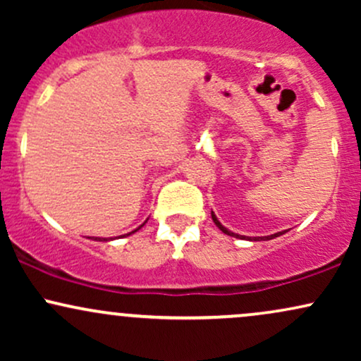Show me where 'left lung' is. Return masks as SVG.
Listing matches in <instances>:
<instances>
[{"label": "left lung", "mask_w": 361, "mask_h": 361, "mask_svg": "<svg viewBox=\"0 0 361 361\" xmlns=\"http://www.w3.org/2000/svg\"><path fill=\"white\" fill-rule=\"evenodd\" d=\"M212 221H214V224L215 226L219 227V229L222 231L224 234H227V235H233V238H238V239H247V241H268V239H273V238H279V235H281L283 233H276V234H271V235H264V238H247V235H239V234H235V233H233V231H229L227 229V227H224L221 222H219V219L215 217V214L212 212Z\"/></svg>", "instance_id": "8db88e82"}]
</instances>
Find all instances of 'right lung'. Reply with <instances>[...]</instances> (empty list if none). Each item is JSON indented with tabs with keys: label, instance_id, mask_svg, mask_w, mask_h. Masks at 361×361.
<instances>
[{
	"label": "right lung",
	"instance_id": "right-lung-1",
	"mask_svg": "<svg viewBox=\"0 0 361 361\" xmlns=\"http://www.w3.org/2000/svg\"><path fill=\"white\" fill-rule=\"evenodd\" d=\"M142 226H144V224H142ZM142 226H140V227H142ZM140 227H139V229H140ZM139 229H135V231H139ZM135 231H132V233H135ZM132 233H128V234H132ZM127 234V235H128ZM94 241H109V239H102V238H97V239H94Z\"/></svg>",
	"mask_w": 361,
	"mask_h": 361
}]
</instances>
